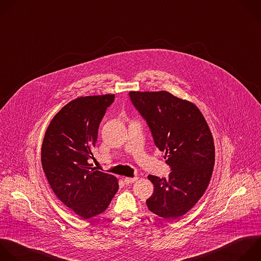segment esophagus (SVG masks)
Instances as JSON below:
<instances>
[{
	"label": "esophagus",
	"instance_id": "1",
	"mask_svg": "<svg viewBox=\"0 0 261 261\" xmlns=\"http://www.w3.org/2000/svg\"><path fill=\"white\" fill-rule=\"evenodd\" d=\"M137 179H138V177H125L124 178V182L126 185H130L132 182H135Z\"/></svg>",
	"mask_w": 261,
	"mask_h": 261
}]
</instances>
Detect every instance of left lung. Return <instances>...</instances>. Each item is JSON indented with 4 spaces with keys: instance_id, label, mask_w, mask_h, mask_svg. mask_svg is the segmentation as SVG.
I'll return each mask as SVG.
<instances>
[{
    "instance_id": "1",
    "label": "left lung",
    "mask_w": 261,
    "mask_h": 261,
    "mask_svg": "<svg viewBox=\"0 0 261 261\" xmlns=\"http://www.w3.org/2000/svg\"><path fill=\"white\" fill-rule=\"evenodd\" d=\"M129 96L171 169L167 179L148 175L154 189L146 205L160 217L176 219L197 204L210 182L215 162L211 131L194 103L167 91H131Z\"/></svg>"
}]
</instances>
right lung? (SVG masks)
<instances>
[{
	"label": "right lung",
	"instance_id": "1",
	"mask_svg": "<svg viewBox=\"0 0 261 261\" xmlns=\"http://www.w3.org/2000/svg\"><path fill=\"white\" fill-rule=\"evenodd\" d=\"M115 95L85 96L64 106L49 124L42 144V166L56 197L83 219L107 210L118 179L93 168L98 128Z\"/></svg>",
	"mask_w": 261,
	"mask_h": 261
}]
</instances>
